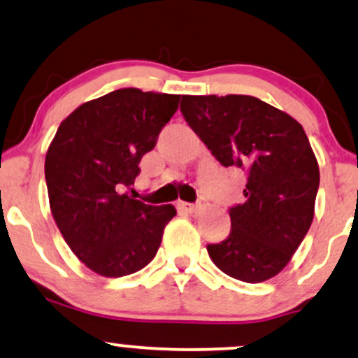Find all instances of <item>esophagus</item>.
<instances>
[{
	"mask_svg": "<svg viewBox=\"0 0 358 358\" xmlns=\"http://www.w3.org/2000/svg\"><path fill=\"white\" fill-rule=\"evenodd\" d=\"M176 208L183 213H192L196 210V205H193L190 202H176Z\"/></svg>",
	"mask_w": 358,
	"mask_h": 358,
	"instance_id": "34e87169",
	"label": "esophagus"
}]
</instances>
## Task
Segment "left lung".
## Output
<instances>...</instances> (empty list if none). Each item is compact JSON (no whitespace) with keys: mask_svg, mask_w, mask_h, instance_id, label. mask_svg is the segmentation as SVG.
Listing matches in <instances>:
<instances>
[{"mask_svg":"<svg viewBox=\"0 0 358 358\" xmlns=\"http://www.w3.org/2000/svg\"><path fill=\"white\" fill-rule=\"evenodd\" d=\"M185 121L217 162L245 171V202L231 207V234L208 244L222 273L262 282L281 273L315 215L320 170L296 119L252 96H182Z\"/></svg>","mask_w":358,"mask_h":358,"instance_id":"left-lung-1","label":"left lung"}]
</instances>
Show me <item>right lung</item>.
<instances>
[{
    "mask_svg": "<svg viewBox=\"0 0 358 358\" xmlns=\"http://www.w3.org/2000/svg\"><path fill=\"white\" fill-rule=\"evenodd\" d=\"M180 96L127 87L85 102L60 122L45 158L57 227L94 273L121 278L153 261L173 205H146L126 188L178 109Z\"/></svg>",
    "mask_w": 358,
    "mask_h": 358,
    "instance_id": "obj_1",
    "label": "right lung"
}]
</instances>
